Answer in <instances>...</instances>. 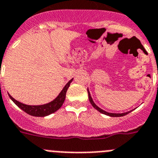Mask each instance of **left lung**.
<instances>
[{"instance_id":"left-lung-1","label":"left lung","mask_w":158,"mask_h":158,"mask_svg":"<svg viewBox=\"0 0 158 158\" xmlns=\"http://www.w3.org/2000/svg\"><path fill=\"white\" fill-rule=\"evenodd\" d=\"M87 92H88V98H89V102H90V104H91L92 106H93L95 109H97V110L98 111V112H100L101 113H103V114L107 115V116H113V117H119V116H125V115L128 114V113L131 112L130 111V112H127V113H108V112H106V111H104L103 109H100L98 106H97L96 105H95L94 102H93V99H92L91 96H90V94H89V91L88 89H87Z\"/></svg>"}]
</instances>
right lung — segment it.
Listing matches in <instances>:
<instances>
[{"mask_svg":"<svg viewBox=\"0 0 158 158\" xmlns=\"http://www.w3.org/2000/svg\"><path fill=\"white\" fill-rule=\"evenodd\" d=\"M72 80H73V79H71L65 85L64 87L61 90V92L59 94V95L56 97L54 100L52 101L49 103L42 105V106H28V105H25V104H23L21 102L16 101L10 94H8V96H9L10 98L12 99V102L18 107L20 108L22 110H23L27 114L33 116H41V117H43V116H46L48 115H50L52 113H55L56 111H57L61 107L65 100V98H66L67 90L69 89V86H70V83L72 82Z\"/></svg>","mask_w":158,"mask_h":158,"instance_id":"obj_1","label":"right lung"}]
</instances>
